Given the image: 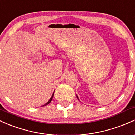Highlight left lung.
<instances>
[{
  "instance_id": "obj_1",
  "label": "left lung",
  "mask_w": 135,
  "mask_h": 135,
  "mask_svg": "<svg viewBox=\"0 0 135 135\" xmlns=\"http://www.w3.org/2000/svg\"><path fill=\"white\" fill-rule=\"evenodd\" d=\"M76 97H77V98H78V100H79V97H77V95H76Z\"/></svg>"
}]
</instances>
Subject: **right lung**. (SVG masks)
Instances as JSON below:
<instances>
[{
	"label": "right lung",
	"mask_w": 135,
	"mask_h": 135,
	"mask_svg": "<svg viewBox=\"0 0 135 135\" xmlns=\"http://www.w3.org/2000/svg\"><path fill=\"white\" fill-rule=\"evenodd\" d=\"M53 95H54V92H53V95H52V96H51V97L50 98V99L49 100H48V102H47V103H46V104H44V105H42V106H44V105H47V104H50V103L51 102V100H52V99H53Z\"/></svg>",
	"instance_id": "obj_1"
}]
</instances>
